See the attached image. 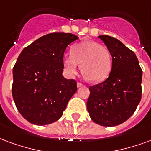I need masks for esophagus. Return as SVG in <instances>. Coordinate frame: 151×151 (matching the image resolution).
Masks as SVG:
<instances>
[{"label":"esophagus","instance_id":"34e87169","mask_svg":"<svg viewBox=\"0 0 151 151\" xmlns=\"http://www.w3.org/2000/svg\"><path fill=\"white\" fill-rule=\"evenodd\" d=\"M84 86V85L82 84V83H81V82H78V83H77V86L78 87H81V86Z\"/></svg>","mask_w":151,"mask_h":151}]
</instances>
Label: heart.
I'll list each match as a JSON object with an SVG mask.
<instances>
[{"mask_svg":"<svg viewBox=\"0 0 151 151\" xmlns=\"http://www.w3.org/2000/svg\"><path fill=\"white\" fill-rule=\"evenodd\" d=\"M62 64L70 77L77 74L79 64L86 78L93 82H101L110 74L112 61L106 48L94 41H86L73 46L71 54L64 56Z\"/></svg>","mask_w":151,"mask_h":151,"instance_id":"heart-1","label":"heart"}]
</instances>
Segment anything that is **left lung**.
I'll use <instances>...</instances> for the list:
<instances>
[{"mask_svg":"<svg viewBox=\"0 0 151 151\" xmlns=\"http://www.w3.org/2000/svg\"><path fill=\"white\" fill-rule=\"evenodd\" d=\"M112 57L108 78L90 86L86 106L90 118L103 127L123 123L133 115L142 97V70L135 53L110 36H98Z\"/></svg>","mask_w":151,"mask_h":151,"instance_id":"8db88e82","label":"left lung"}]
</instances>
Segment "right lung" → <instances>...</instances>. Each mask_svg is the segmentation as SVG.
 Here are the masks:
<instances>
[{
  "label": "right lung",
  "mask_w": 151,
  "mask_h": 151,
  "mask_svg": "<svg viewBox=\"0 0 151 151\" xmlns=\"http://www.w3.org/2000/svg\"><path fill=\"white\" fill-rule=\"evenodd\" d=\"M78 39L72 33H49L19 55L13 70L12 93L18 111L30 123L58 121L78 90L75 80L62 75L65 50Z\"/></svg>",
  "instance_id": "obj_1"
}]
</instances>
